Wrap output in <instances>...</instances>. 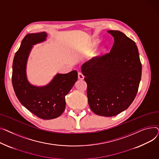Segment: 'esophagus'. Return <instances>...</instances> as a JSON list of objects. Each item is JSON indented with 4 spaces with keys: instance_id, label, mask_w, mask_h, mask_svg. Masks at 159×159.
Instances as JSON below:
<instances>
[{
    "instance_id": "1",
    "label": "esophagus",
    "mask_w": 159,
    "mask_h": 159,
    "mask_svg": "<svg viewBox=\"0 0 159 159\" xmlns=\"http://www.w3.org/2000/svg\"><path fill=\"white\" fill-rule=\"evenodd\" d=\"M78 79H80V80H83L84 79V76L81 72L78 73Z\"/></svg>"
}]
</instances>
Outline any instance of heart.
I'll return each instance as SVG.
<instances>
[{"label":"heart","instance_id":"obj_1","mask_svg":"<svg viewBox=\"0 0 159 159\" xmlns=\"http://www.w3.org/2000/svg\"><path fill=\"white\" fill-rule=\"evenodd\" d=\"M99 41L98 40H94L93 41V42H92V45H91V49H94V48H96V47L99 44ZM105 47H101V49H100V50H99V53L98 54V55H100V54H102L105 51Z\"/></svg>","mask_w":159,"mask_h":159}]
</instances>
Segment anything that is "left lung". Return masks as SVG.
<instances>
[{"label":"left lung","instance_id":"8db88e82","mask_svg":"<svg viewBox=\"0 0 159 159\" xmlns=\"http://www.w3.org/2000/svg\"><path fill=\"white\" fill-rule=\"evenodd\" d=\"M110 52L81 66L87 84L88 102L94 114L112 117L126 110L134 100L141 79L142 65L134 41L119 31Z\"/></svg>","mask_w":159,"mask_h":159}]
</instances>
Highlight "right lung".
Instances as JSON below:
<instances>
[{
	"instance_id": "obj_1",
	"label": "right lung",
	"mask_w": 159,
	"mask_h": 159,
	"mask_svg": "<svg viewBox=\"0 0 159 159\" xmlns=\"http://www.w3.org/2000/svg\"><path fill=\"white\" fill-rule=\"evenodd\" d=\"M45 32L27 34L15 54L12 84L16 96L28 110L43 119H52L65 110V96L78 80V72L57 74L46 86L36 87L27 81L26 64L33 45L46 40Z\"/></svg>"
}]
</instances>
